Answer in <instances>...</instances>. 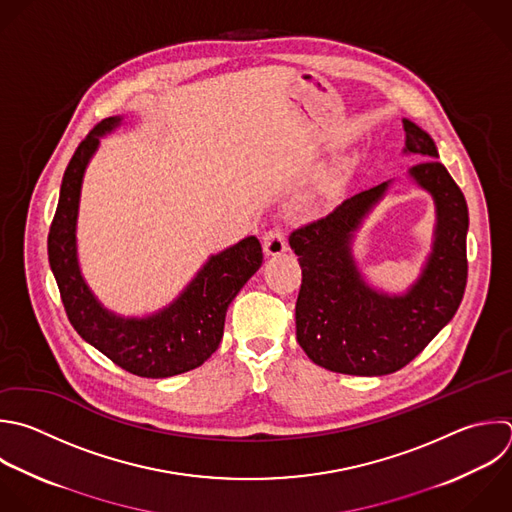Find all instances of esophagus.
I'll list each match as a JSON object with an SVG mask.
<instances>
[{
    "instance_id": "obj_1",
    "label": "esophagus",
    "mask_w": 512,
    "mask_h": 512,
    "mask_svg": "<svg viewBox=\"0 0 512 512\" xmlns=\"http://www.w3.org/2000/svg\"><path fill=\"white\" fill-rule=\"evenodd\" d=\"M262 246H264V254L266 256H280L282 252H286V236L282 230L274 228L268 230L262 238Z\"/></svg>"
}]
</instances>
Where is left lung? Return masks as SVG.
Returning a JSON list of instances; mask_svg holds the SVG:
<instances>
[{"label":"left lung","mask_w":512,"mask_h":512,"mask_svg":"<svg viewBox=\"0 0 512 512\" xmlns=\"http://www.w3.org/2000/svg\"><path fill=\"white\" fill-rule=\"evenodd\" d=\"M404 152L426 158L410 176L432 194L436 238L418 282L404 296L368 288L354 264L350 240L388 182L364 190L324 218L290 234L300 260L296 340L308 358L332 372L382 376L414 360L456 314L468 276V208L462 190L438 162L432 138L402 120Z\"/></svg>","instance_id":"left-lung-1"}]
</instances>
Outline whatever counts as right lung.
<instances>
[{
  "label": "right lung",
  "instance_id": "add662e5",
  "mask_svg": "<svg viewBox=\"0 0 512 512\" xmlns=\"http://www.w3.org/2000/svg\"><path fill=\"white\" fill-rule=\"evenodd\" d=\"M120 122L118 116L102 120L76 148L50 226L48 258L76 332L120 368L144 378H168L202 366L216 352L230 302L262 266V246L248 236L212 256L184 294L150 318H120L102 308L80 274L76 220L86 166L100 136Z\"/></svg>",
  "mask_w": 512,
  "mask_h": 512
}]
</instances>
